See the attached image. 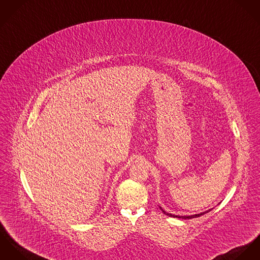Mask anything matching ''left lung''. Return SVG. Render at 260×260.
<instances>
[{
  "instance_id": "8db88e82",
  "label": "left lung",
  "mask_w": 260,
  "mask_h": 260,
  "mask_svg": "<svg viewBox=\"0 0 260 260\" xmlns=\"http://www.w3.org/2000/svg\"><path fill=\"white\" fill-rule=\"evenodd\" d=\"M167 215H169V216H172V217H177V218H184V219H190V218H196V217H200L201 215L202 214H205V213H207L208 211H210V210H207V211H204V212H202V213H200V214H194V215H189V216H179V215H174V214H171V213H168V212H166L165 210H162Z\"/></svg>"
}]
</instances>
